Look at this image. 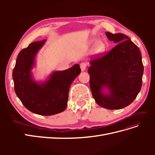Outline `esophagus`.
Wrapping results in <instances>:
<instances>
[{
	"label": "esophagus",
	"mask_w": 155,
	"mask_h": 155,
	"mask_svg": "<svg viewBox=\"0 0 155 155\" xmlns=\"http://www.w3.org/2000/svg\"><path fill=\"white\" fill-rule=\"evenodd\" d=\"M87 63H86V62H81L80 63V68H81L82 71L85 70V69L87 68Z\"/></svg>",
	"instance_id": "obj_1"
}]
</instances>
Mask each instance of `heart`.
<instances>
[{"mask_svg": "<svg viewBox=\"0 0 155 155\" xmlns=\"http://www.w3.org/2000/svg\"><path fill=\"white\" fill-rule=\"evenodd\" d=\"M105 49V44L101 41H97L94 45V51L97 53H101Z\"/></svg>", "mask_w": 155, "mask_h": 155, "instance_id": "b5f03b06", "label": "heart"}]
</instances>
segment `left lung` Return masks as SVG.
<instances>
[{
	"instance_id": "8db88e82",
	"label": "left lung",
	"mask_w": 155,
	"mask_h": 155,
	"mask_svg": "<svg viewBox=\"0 0 155 155\" xmlns=\"http://www.w3.org/2000/svg\"><path fill=\"white\" fill-rule=\"evenodd\" d=\"M107 38L117 45L109 52L90 61V87L97 105L107 109L128 106L141 90L143 66L138 46L128 36L107 31ZM104 87L109 94L102 92Z\"/></svg>"
}]
</instances>
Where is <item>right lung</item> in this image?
I'll return each instance as SVG.
<instances>
[{
	"mask_svg": "<svg viewBox=\"0 0 155 155\" xmlns=\"http://www.w3.org/2000/svg\"><path fill=\"white\" fill-rule=\"evenodd\" d=\"M45 41L34 42L18 53L12 77L16 94L26 109L37 114L50 116L66 109L70 87L81 70L76 64L67 70L54 72L43 83L35 82L31 70L37 51Z\"/></svg>",
	"mask_w": 155,
	"mask_h": 155,
	"instance_id": "right-lung-1",
	"label": "right lung"
}]
</instances>
